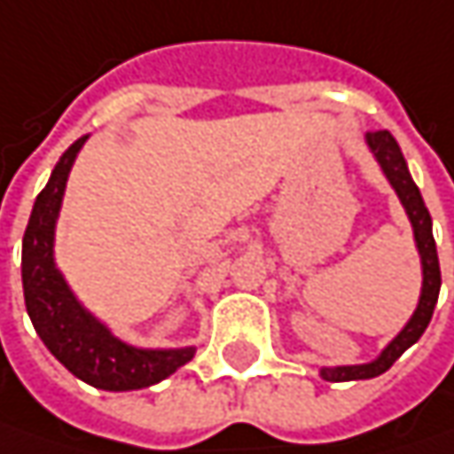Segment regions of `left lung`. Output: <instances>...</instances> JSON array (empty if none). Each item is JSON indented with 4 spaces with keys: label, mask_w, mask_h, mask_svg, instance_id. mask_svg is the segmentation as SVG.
<instances>
[{
    "label": "left lung",
    "mask_w": 454,
    "mask_h": 454,
    "mask_svg": "<svg viewBox=\"0 0 454 454\" xmlns=\"http://www.w3.org/2000/svg\"><path fill=\"white\" fill-rule=\"evenodd\" d=\"M364 144L370 148V153L375 156L378 167L383 169L390 187L395 190L398 200L403 205L409 221L413 228V241H416V252L421 259V295L411 318L406 321V326L393 336V341L386 349L370 362L362 364H336V367H321V378L329 383H347V380H370L383 375L393 362L398 360L411 344L421 339V333L427 332L432 313L437 306L442 287L440 275V259H437V244H434V233H432V215L427 210V205L421 200V192L411 179V172L406 167V159L401 153V146L395 144V138L387 130H372L364 136Z\"/></svg>",
    "instance_id": "8db88e82"
}]
</instances>
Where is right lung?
<instances>
[{"instance_id":"right-lung-1","label":"right lung","mask_w":454,"mask_h":454,"mask_svg":"<svg viewBox=\"0 0 454 454\" xmlns=\"http://www.w3.org/2000/svg\"><path fill=\"white\" fill-rule=\"evenodd\" d=\"M90 136L74 141L35 198L22 236V290L27 316L48 352L79 380L99 390H141L156 386L195 357V347L144 349L110 332L68 287L56 267V221L68 174Z\"/></svg>"}]
</instances>
